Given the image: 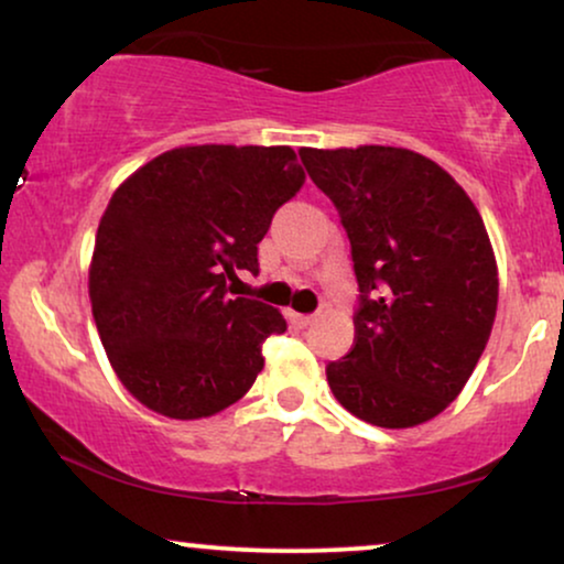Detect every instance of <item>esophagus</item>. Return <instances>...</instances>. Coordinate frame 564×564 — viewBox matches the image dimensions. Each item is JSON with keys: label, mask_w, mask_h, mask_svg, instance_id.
Instances as JSON below:
<instances>
[{"label": "esophagus", "mask_w": 564, "mask_h": 564, "mask_svg": "<svg viewBox=\"0 0 564 564\" xmlns=\"http://www.w3.org/2000/svg\"><path fill=\"white\" fill-rule=\"evenodd\" d=\"M290 321L292 324H297L300 328H305L316 321V316H313V313H290Z\"/></svg>", "instance_id": "34e87169"}]
</instances>
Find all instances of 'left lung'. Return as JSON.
Returning <instances> with one entry per match:
<instances>
[{"instance_id": "obj_1", "label": "left lung", "mask_w": 564, "mask_h": 564, "mask_svg": "<svg viewBox=\"0 0 564 564\" xmlns=\"http://www.w3.org/2000/svg\"><path fill=\"white\" fill-rule=\"evenodd\" d=\"M334 202L357 276V341L326 378L378 427H414L458 397L485 352L497 264L477 207L441 165L368 144L303 150Z\"/></svg>"}]
</instances>
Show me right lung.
<instances>
[{"label": "right lung", "instance_id": "obj_1", "mask_svg": "<svg viewBox=\"0 0 564 564\" xmlns=\"http://www.w3.org/2000/svg\"><path fill=\"white\" fill-rule=\"evenodd\" d=\"M303 184L290 148L199 144L116 188L95 236L90 303L116 376L152 412L199 420L253 386L261 347L288 321L230 296L228 282L259 272L261 238Z\"/></svg>", "mask_w": 564, "mask_h": 564}]
</instances>
